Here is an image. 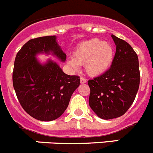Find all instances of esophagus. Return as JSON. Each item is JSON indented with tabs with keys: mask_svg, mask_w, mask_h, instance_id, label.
<instances>
[{
	"mask_svg": "<svg viewBox=\"0 0 153 153\" xmlns=\"http://www.w3.org/2000/svg\"><path fill=\"white\" fill-rule=\"evenodd\" d=\"M80 82H81V84H85V83H87V80L84 78H82V77H81V78H80Z\"/></svg>",
	"mask_w": 153,
	"mask_h": 153,
	"instance_id": "obj_1",
	"label": "esophagus"
}]
</instances>
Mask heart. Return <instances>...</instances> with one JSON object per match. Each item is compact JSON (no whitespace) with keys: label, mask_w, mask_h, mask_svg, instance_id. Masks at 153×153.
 I'll return each mask as SVG.
<instances>
[{"label":"heart","mask_w":153,"mask_h":153,"mask_svg":"<svg viewBox=\"0 0 153 153\" xmlns=\"http://www.w3.org/2000/svg\"><path fill=\"white\" fill-rule=\"evenodd\" d=\"M114 48L110 42L93 38L82 42L74 51L73 58L67 59V64L74 71L79 65L85 66L86 72L90 76H99L105 73L112 64Z\"/></svg>","instance_id":"1"}]
</instances>
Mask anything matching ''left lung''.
I'll return each mask as SVG.
<instances>
[{"label": "left lung", "mask_w": 153, "mask_h": 153, "mask_svg": "<svg viewBox=\"0 0 153 153\" xmlns=\"http://www.w3.org/2000/svg\"><path fill=\"white\" fill-rule=\"evenodd\" d=\"M116 53L111 68L100 76L89 80V105L103 120L123 116L135 99L140 84L137 54L131 45L111 35Z\"/></svg>", "instance_id": "obj_1"}]
</instances>
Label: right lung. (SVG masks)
Wrapping results in <instances>:
<instances>
[{"label": "right lung", "instance_id": "add662e5", "mask_svg": "<svg viewBox=\"0 0 153 153\" xmlns=\"http://www.w3.org/2000/svg\"><path fill=\"white\" fill-rule=\"evenodd\" d=\"M39 54H51L62 62L66 58L56 36L30 39L16 54L13 87L21 105L30 116L38 120L52 121L66 111L72 93L80 85V78L66 75L51 59L41 63L36 58Z\"/></svg>", "mask_w": 153, "mask_h": 153}]
</instances>
